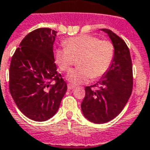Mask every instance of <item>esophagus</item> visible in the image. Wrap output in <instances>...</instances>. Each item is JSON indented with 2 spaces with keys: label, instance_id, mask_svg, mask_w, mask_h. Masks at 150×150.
Returning <instances> with one entry per match:
<instances>
[{
  "label": "esophagus",
  "instance_id": "obj_1",
  "mask_svg": "<svg viewBox=\"0 0 150 150\" xmlns=\"http://www.w3.org/2000/svg\"><path fill=\"white\" fill-rule=\"evenodd\" d=\"M75 86L71 85V84H70V83H69V84H67V89H68V90H73V89H75Z\"/></svg>",
  "mask_w": 150,
  "mask_h": 150
}]
</instances>
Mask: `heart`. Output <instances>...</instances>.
Here are the masks:
<instances>
[{
	"label": "heart",
	"mask_w": 150,
	"mask_h": 150,
	"mask_svg": "<svg viewBox=\"0 0 150 150\" xmlns=\"http://www.w3.org/2000/svg\"><path fill=\"white\" fill-rule=\"evenodd\" d=\"M65 46L55 50V60L62 71L67 72L78 59L79 67L67 75L72 84H82L90 78L98 79L109 69L113 57L114 45L108 40H100L98 37L82 34L68 38Z\"/></svg>",
	"instance_id": "obj_1"
}]
</instances>
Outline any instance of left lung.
<instances>
[{"instance_id":"left-lung-1","label":"left lung","mask_w":150,"mask_h":150,"mask_svg":"<svg viewBox=\"0 0 150 150\" xmlns=\"http://www.w3.org/2000/svg\"><path fill=\"white\" fill-rule=\"evenodd\" d=\"M108 34L114 45V57L108 71L98 83L86 86V95L81 104L88 120L105 123L121 112L131 97L133 88V71L127 45L120 37L108 29H101ZM97 87L98 90L93 88Z\"/></svg>"}]
</instances>
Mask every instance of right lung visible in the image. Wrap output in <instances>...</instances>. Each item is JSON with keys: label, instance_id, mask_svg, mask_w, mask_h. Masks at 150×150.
Returning a JSON list of instances; mask_svg holds the SVG:
<instances>
[{"label": "right lung", "instance_id": "right-lung-1", "mask_svg": "<svg viewBox=\"0 0 150 150\" xmlns=\"http://www.w3.org/2000/svg\"><path fill=\"white\" fill-rule=\"evenodd\" d=\"M57 33L46 27L34 30L11 57L9 91L19 110L32 120L42 122L54 116L67 91L54 62Z\"/></svg>", "mask_w": 150, "mask_h": 150}]
</instances>
